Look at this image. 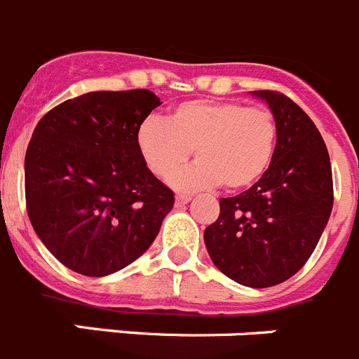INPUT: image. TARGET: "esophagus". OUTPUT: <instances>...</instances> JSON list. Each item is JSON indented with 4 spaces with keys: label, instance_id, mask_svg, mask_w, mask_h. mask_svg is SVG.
Masks as SVG:
<instances>
[{
    "label": "esophagus",
    "instance_id": "1",
    "mask_svg": "<svg viewBox=\"0 0 359 359\" xmlns=\"http://www.w3.org/2000/svg\"><path fill=\"white\" fill-rule=\"evenodd\" d=\"M175 200H177V205H184V203H187L189 200H191V196H189V195H177Z\"/></svg>",
    "mask_w": 359,
    "mask_h": 359
}]
</instances>
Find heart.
<instances>
[{
  "label": "heart",
  "mask_w": 359,
  "mask_h": 359,
  "mask_svg": "<svg viewBox=\"0 0 359 359\" xmlns=\"http://www.w3.org/2000/svg\"><path fill=\"white\" fill-rule=\"evenodd\" d=\"M135 143L154 175H172L191 150L193 166L172 177L186 191L222 186L245 189L263 177L277 147V121L270 109L238 102H186L166 119L150 116L141 123Z\"/></svg>",
  "instance_id": "obj_1"
}]
</instances>
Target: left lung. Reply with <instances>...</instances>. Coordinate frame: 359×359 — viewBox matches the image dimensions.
Segmentation results:
<instances>
[{"instance_id": "left-lung-1", "label": "left lung", "mask_w": 359, "mask_h": 359, "mask_svg": "<svg viewBox=\"0 0 359 359\" xmlns=\"http://www.w3.org/2000/svg\"><path fill=\"white\" fill-rule=\"evenodd\" d=\"M254 95L276 116V154L250 189L219 198L203 241L229 279L268 288L295 276L315 250L332 209V172L320 132L293 100L268 89Z\"/></svg>"}]
</instances>
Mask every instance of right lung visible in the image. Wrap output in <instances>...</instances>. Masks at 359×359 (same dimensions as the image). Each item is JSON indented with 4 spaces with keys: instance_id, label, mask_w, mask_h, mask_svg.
Returning a JSON list of instances; mask_svg holds the SVG:
<instances>
[{
    "instance_id": "1",
    "label": "right lung",
    "mask_w": 359,
    "mask_h": 359,
    "mask_svg": "<svg viewBox=\"0 0 359 359\" xmlns=\"http://www.w3.org/2000/svg\"><path fill=\"white\" fill-rule=\"evenodd\" d=\"M161 102L148 89L96 91L41 118L25 157L35 232L64 266L114 273L147 250L175 196L150 172L135 135Z\"/></svg>"
}]
</instances>
